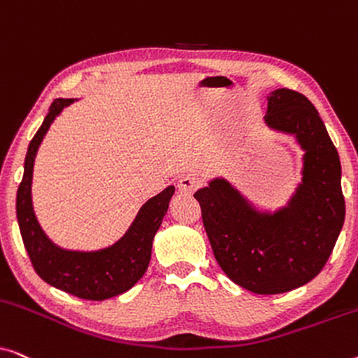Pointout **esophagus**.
<instances>
[{
    "mask_svg": "<svg viewBox=\"0 0 358 358\" xmlns=\"http://www.w3.org/2000/svg\"><path fill=\"white\" fill-rule=\"evenodd\" d=\"M199 185H200V179L194 174H185L178 180V190L180 194H185V195L194 194L195 190L199 189Z\"/></svg>",
    "mask_w": 358,
    "mask_h": 358,
    "instance_id": "34e87169",
    "label": "esophagus"
}]
</instances>
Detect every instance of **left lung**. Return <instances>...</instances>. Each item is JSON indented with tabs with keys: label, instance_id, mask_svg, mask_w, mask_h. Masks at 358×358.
<instances>
[{
	"label": "left lung",
	"instance_id": "8db88e82",
	"mask_svg": "<svg viewBox=\"0 0 358 358\" xmlns=\"http://www.w3.org/2000/svg\"><path fill=\"white\" fill-rule=\"evenodd\" d=\"M264 122L295 136L305 151L301 182L285 207L257 210L223 178L212 179L194 197L223 272L249 292L277 295L322 271L344 224L345 202L339 153L308 97L287 87L272 91Z\"/></svg>",
	"mask_w": 358,
	"mask_h": 358
}]
</instances>
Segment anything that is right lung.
I'll return each instance as SVG.
<instances>
[{
  "label": "right lung",
  "instance_id": "obj_1",
  "mask_svg": "<svg viewBox=\"0 0 358 358\" xmlns=\"http://www.w3.org/2000/svg\"><path fill=\"white\" fill-rule=\"evenodd\" d=\"M75 101L63 97L53 101L41 129L29 143L24 176L17 189L16 215L24 246L37 275L48 285L70 295L83 300L102 301L130 290L143 277L151 259L155 234L163 223L169 200L174 195V185L151 197L140 208L124 236L109 248L87 252L70 251L53 244L34 213L31 192L34 161L52 122Z\"/></svg>",
  "mask_w": 358,
  "mask_h": 358
}]
</instances>
